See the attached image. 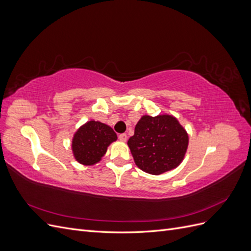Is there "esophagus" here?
Returning <instances> with one entry per match:
<instances>
[{
	"instance_id": "obj_1",
	"label": "esophagus",
	"mask_w": 251,
	"mask_h": 251,
	"mask_svg": "<svg viewBox=\"0 0 251 251\" xmlns=\"http://www.w3.org/2000/svg\"><path fill=\"white\" fill-rule=\"evenodd\" d=\"M118 138H119L120 141H126L127 136H126V134L123 133V134H119V135H118Z\"/></svg>"
}]
</instances>
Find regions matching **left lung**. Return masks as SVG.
<instances>
[{"label": "left lung", "mask_w": 251, "mask_h": 251, "mask_svg": "<svg viewBox=\"0 0 251 251\" xmlns=\"http://www.w3.org/2000/svg\"><path fill=\"white\" fill-rule=\"evenodd\" d=\"M188 136L178 120L170 115L141 117L127 140L136 165L151 175H160L181 163Z\"/></svg>", "instance_id": "1"}]
</instances>
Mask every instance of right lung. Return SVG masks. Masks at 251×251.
Returning <instances> with one entry per match:
<instances>
[{
	"mask_svg": "<svg viewBox=\"0 0 251 251\" xmlns=\"http://www.w3.org/2000/svg\"><path fill=\"white\" fill-rule=\"evenodd\" d=\"M116 139V133L109 126L100 121H89L74 135V157L81 164L93 165L104 156L109 144Z\"/></svg>",
	"mask_w": 251,
	"mask_h": 251,
	"instance_id": "1",
	"label": "right lung"
}]
</instances>
